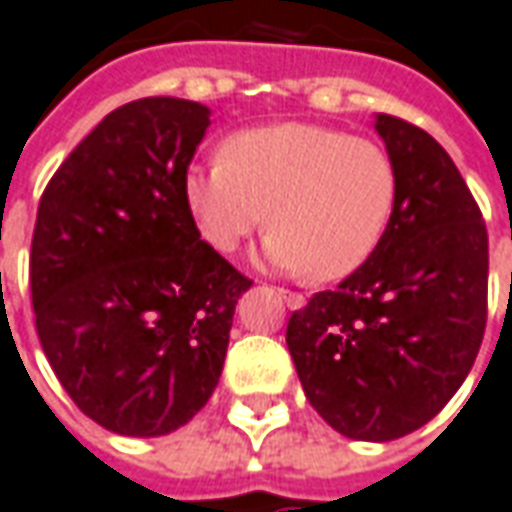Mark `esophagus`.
Masks as SVG:
<instances>
[{
	"label": "esophagus",
	"mask_w": 512,
	"mask_h": 512,
	"mask_svg": "<svg viewBox=\"0 0 512 512\" xmlns=\"http://www.w3.org/2000/svg\"><path fill=\"white\" fill-rule=\"evenodd\" d=\"M278 295L284 297V303H286V306H289V308H295V311H297V308H303V306H306V297H303V295H297V292H289V289H278Z\"/></svg>",
	"instance_id": "34e87169"
}]
</instances>
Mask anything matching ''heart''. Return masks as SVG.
I'll return each instance as SVG.
<instances>
[{
	"mask_svg": "<svg viewBox=\"0 0 512 512\" xmlns=\"http://www.w3.org/2000/svg\"><path fill=\"white\" fill-rule=\"evenodd\" d=\"M198 234L220 253L267 223L262 259L336 281L378 250L397 206V168L369 137L317 123H275L228 137L223 159L187 170Z\"/></svg>",
	"mask_w": 512,
	"mask_h": 512,
	"instance_id": "obj_1",
	"label": "heart"
}]
</instances>
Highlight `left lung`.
I'll return each instance as SVG.
<instances>
[{
    "label": "left lung",
    "instance_id": "obj_1",
    "mask_svg": "<svg viewBox=\"0 0 512 512\" xmlns=\"http://www.w3.org/2000/svg\"><path fill=\"white\" fill-rule=\"evenodd\" d=\"M375 132L397 168V206L378 250L286 325L308 402L336 433L394 441L436 416L485 333L488 231L466 181L419 126Z\"/></svg>",
    "mask_w": 512,
    "mask_h": 512
}]
</instances>
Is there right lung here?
<instances>
[{
	"label": "right lung",
	"instance_id": "obj_1",
	"mask_svg": "<svg viewBox=\"0 0 512 512\" xmlns=\"http://www.w3.org/2000/svg\"><path fill=\"white\" fill-rule=\"evenodd\" d=\"M212 110L154 96L112 110L43 192L35 328L76 408L118 436H168L217 389L250 281L201 239L184 179Z\"/></svg>",
	"mask_w": 512,
	"mask_h": 512
}]
</instances>
